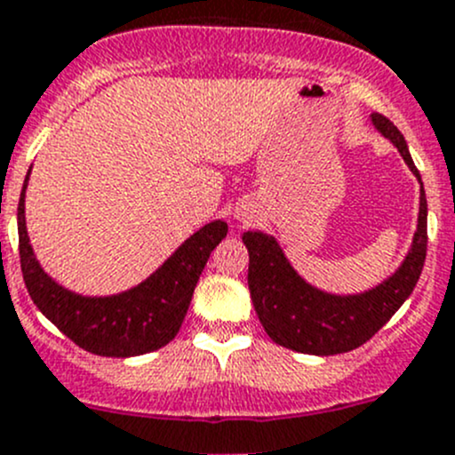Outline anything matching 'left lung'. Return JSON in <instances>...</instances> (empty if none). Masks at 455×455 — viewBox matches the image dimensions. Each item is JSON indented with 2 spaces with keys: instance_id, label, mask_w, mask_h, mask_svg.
I'll return each mask as SVG.
<instances>
[{
  "instance_id": "left-lung-1",
  "label": "left lung",
  "mask_w": 455,
  "mask_h": 455,
  "mask_svg": "<svg viewBox=\"0 0 455 455\" xmlns=\"http://www.w3.org/2000/svg\"><path fill=\"white\" fill-rule=\"evenodd\" d=\"M373 126L391 140L411 173L420 180L403 133L380 113ZM249 291L255 313L275 345L308 355H335L358 349L371 339L411 295L427 258V197L420 182V213L411 249L398 271L376 289L358 295H333L315 289L295 273L275 237L246 231Z\"/></svg>"
}]
</instances>
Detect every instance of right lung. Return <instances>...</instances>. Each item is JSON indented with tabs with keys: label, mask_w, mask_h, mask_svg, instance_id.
<instances>
[{
	"label": "right lung",
	"mask_w": 455,
	"mask_h": 455,
	"mask_svg": "<svg viewBox=\"0 0 455 455\" xmlns=\"http://www.w3.org/2000/svg\"><path fill=\"white\" fill-rule=\"evenodd\" d=\"M28 175L17 206V231L21 273L39 311L75 345L95 355L131 358L169 345L182 326L211 251L227 237V222L215 220L193 233L151 277L133 289L88 298L57 284L35 259L24 215Z\"/></svg>",
	"instance_id": "1"
}]
</instances>
